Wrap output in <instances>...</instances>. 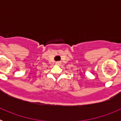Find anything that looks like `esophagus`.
<instances>
[{
  "label": "esophagus",
  "mask_w": 121,
  "mask_h": 121,
  "mask_svg": "<svg viewBox=\"0 0 121 121\" xmlns=\"http://www.w3.org/2000/svg\"><path fill=\"white\" fill-rule=\"evenodd\" d=\"M56 65H60V62H56Z\"/></svg>",
  "instance_id": "obj_1"
}]
</instances>
